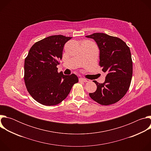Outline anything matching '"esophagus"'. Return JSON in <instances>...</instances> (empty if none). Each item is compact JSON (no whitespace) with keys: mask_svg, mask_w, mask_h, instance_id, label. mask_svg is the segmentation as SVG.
I'll list each match as a JSON object with an SVG mask.
<instances>
[{"mask_svg":"<svg viewBox=\"0 0 151 151\" xmlns=\"http://www.w3.org/2000/svg\"><path fill=\"white\" fill-rule=\"evenodd\" d=\"M79 81H81V82H87V80L85 79V78H79Z\"/></svg>","mask_w":151,"mask_h":151,"instance_id":"esophagus-1","label":"esophagus"}]
</instances>
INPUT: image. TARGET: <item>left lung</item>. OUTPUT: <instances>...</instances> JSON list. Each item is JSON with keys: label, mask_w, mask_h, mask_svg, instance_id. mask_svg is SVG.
<instances>
[{"label": "left lung", "mask_w": 151, "mask_h": 151, "mask_svg": "<svg viewBox=\"0 0 151 151\" xmlns=\"http://www.w3.org/2000/svg\"><path fill=\"white\" fill-rule=\"evenodd\" d=\"M94 39L100 50V65L107 73L105 81L97 85L90 97L102 105H109L118 101L130 87L133 75V62L130 50L121 39L103 33L86 36Z\"/></svg>", "instance_id": "1"}]
</instances>
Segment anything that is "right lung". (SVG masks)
<instances>
[{
    "mask_svg": "<svg viewBox=\"0 0 151 151\" xmlns=\"http://www.w3.org/2000/svg\"><path fill=\"white\" fill-rule=\"evenodd\" d=\"M72 37L53 35L43 39L31 47L24 61V81L27 91L39 103L54 106L61 103L78 82L75 74L58 73L64 45Z\"/></svg>",
    "mask_w": 151,
    "mask_h": 151,
    "instance_id": "obj_1",
    "label": "right lung"
}]
</instances>
